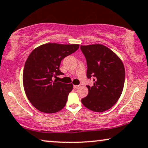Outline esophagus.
Returning a JSON list of instances; mask_svg holds the SVG:
<instances>
[{
    "label": "esophagus",
    "instance_id": "1",
    "mask_svg": "<svg viewBox=\"0 0 148 148\" xmlns=\"http://www.w3.org/2000/svg\"><path fill=\"white\" fill-rule=\"evenodd\" d=\"M79 86H79V85H78V86H75V85H74V86H73V88H74L75 89H77Z\"/></svg>",
    "mask_w": 148,
    "mask_h": 148
}]
</instances>
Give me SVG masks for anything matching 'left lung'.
Returning a JSON list of instances; mask_svg holds the SVG:
<instances>
[{
  "mask_svg": "<svg viewBox=\"0 0 148 148\" xmlns=\"http://www.w3.org/2000/svg\"><path fill=\"white\" fill-rule=\"evenodd\" d=\"M86 57L87 77L93 78L88 85V94L82 99L86 108L97 112L110 109L120 98L124 87L125 71L123 62L114 52L102 44L81 46Z\"/></svg>",
  "mask_w": 148,
  "mask_h": 148,
  "instance_id": "obj_1",
  "label": "left lung"
}]
</instances>
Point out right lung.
I'll return each mask as SVG.
<instances>
[{
  "label": "right lung",
  "mask_w": 148,
  "mask_h": 148,
  "mask_svg": "<svg viewBox=\"0 0 148 148\" xmlns=\"http://www.w3.org/2000/svg\"><path fill=\"white\" fill-rule=\"evenodd\" d=\"M79 46L48 43L36 48L28 56L23 69V87L28 100L36 109L50 114L65 106L73 85L54 78L63 75L59 70L61 60L78 50Z\"/></svg>",
  "instance_id": "right-lung-1"
}]
</instances>
